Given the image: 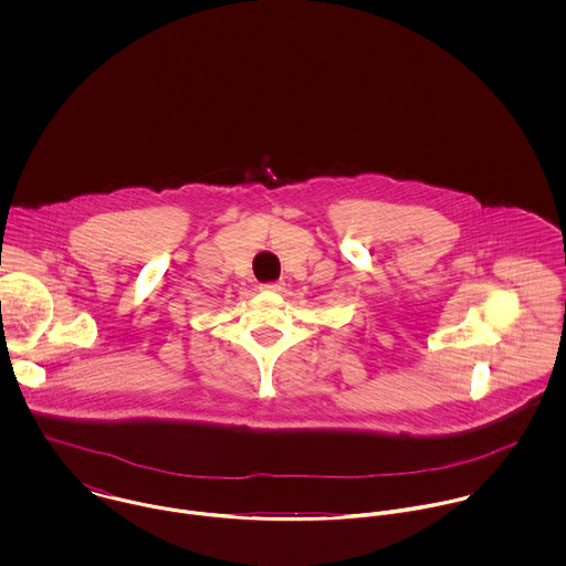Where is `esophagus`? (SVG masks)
<instances>
[{"label":"esophagus","mask_w":566,"mask_h":566,"mask_svg":"<svg viewBox=\"0 0 566 566\" xmlns=\"http://www.w3.org/2000/svg\"><path fill=\"white\" fill-rule=\"evenodd\" d=\"M261 290H263V292H281V290H283V283H279V281H274V283H263Z\"/></svg>","instance_id":"obj_1"}]
</instances>
